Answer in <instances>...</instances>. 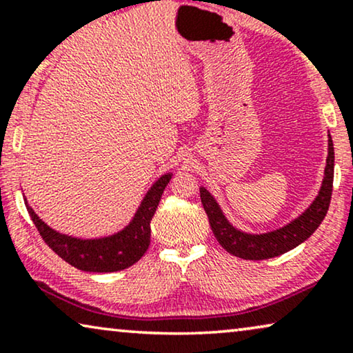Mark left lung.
Masks as SVG:
<instances>
[{
    "label": "left lung",
    "instance_id": "left-lung-1",
    "mask_svg": "<svg viewBox=\"0 0 353 353\" xmlns=\"http://www.w3.org/2000/svg\"><path fill=\"white\" fill-rule=\"evenodd\" d=\"M332 179H334V147L330 136L327 141V158L325 168L323 185L320 188L319 196L312 203L304 214L292 221L291 224L278 228L275 232L264 233V235H248L236 228H233L222 214L214 198L200 188L201 205L205 208L208 219H210L211 230L227 252L246 261H262L270 257L285 254L292 248L305 241L323 222L327 208H330L332 195Z\"/></svg>",
    "mask_w": 353,
    "mask_h": 353
}]
</instances>
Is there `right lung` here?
<instances>
[{
    "label": "right lung",
    "instance_id": "add662e5",
    "mask_svg": "<svg viewBox=\"0 0 353 353\" xmlns=\"http://www.w3.org/2000/svg\"><path fill=\"white\" fill-rule=\"evenodd\" d=\"M171 174H165L150 188L143 198L136 217L125 230L101 240H78L49 228L32 208L27 211L44 243L68 264L84 272H118L128 269L141 259L150 245V222L155 214L163 192L170 182Z\"/></svg>",
    "mask_w": 353,
    "mask_h": 353
}]
</instances>
